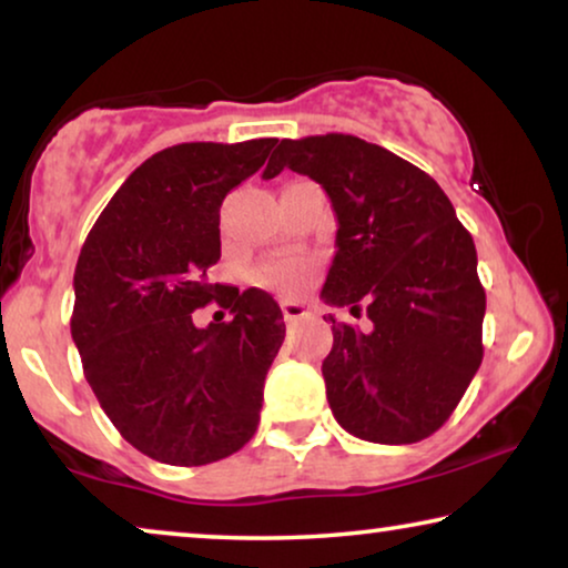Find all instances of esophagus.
Listing matches in <instances>:
<instances>
[{
  "mask_svg": "<svg viewBox=\"0 0 568 568\" xmlns=\"http://www.w3.org/2000/svg\"><path fill=\"white\" fill-rule=\"evenodd\" d=\"M282 313H284V321L286 323H297L302 317L307 315L305 305H300V302H292V300H284L282 302Z\"/></svg>",
  "mask_w": 568,
  "mask_h": 568,
  "instance_id": "34e87169",
  "label": "esophagus"
}]
</instances>
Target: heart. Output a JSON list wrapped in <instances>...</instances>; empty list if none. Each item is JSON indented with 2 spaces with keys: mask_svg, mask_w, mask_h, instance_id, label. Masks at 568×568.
Masks as SVG:
<instances>
[{
  "mask_svg": "<svg viewBox=\"0 0 568 568\" xmlns=\"http://www.w3.org/2000/svg\"><path fill=\"white\" fill-rule=\"evenodd\" d=\"M258 282L268 290L294 292L307 282V266L300 261H271L263 263L258 271Z\"/></svg>",
  "mask_w": 568,
  "mask_h": 568,
  "instance_id": "b5f03b06",
  "label": "heart"
}]
</instances>
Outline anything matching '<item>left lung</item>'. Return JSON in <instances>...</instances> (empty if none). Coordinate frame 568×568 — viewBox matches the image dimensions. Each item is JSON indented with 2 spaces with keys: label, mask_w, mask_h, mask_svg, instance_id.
Returning <instances> with one entry per match:
<instances>
[{
  "label": "left lung",
  "mask_w": 568,
  "mask_h": 568,
  "mask_svg": "<svg viewBox=\"0 0 568 568\" xmlns=\"http://www.w3.org/2000/svg\"><path fill=\"white\" fill-rule=\"evenodd\" d=\"M284 168L321 183L338 220L321 297L372 321L359 331L331 315L333 416L377 445L432 437L484 359L486 292L470 232L432 175L359 136L282 139L263 178Z\"/></svg>",
  "instance_id": "obj_1"
}]
</instances>
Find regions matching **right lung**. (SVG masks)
Returning a JSON list of instances; mask_svg holds the SVG:
<instances>
[{"instance_id":"1","label":"right lung","mask_w":568,"mask_h":568,"mask_svg":"<svg viewBox=\"0 0 568 568\" xmlns=\"http://www.w3.org/2000/svg\"><path fill=\"white\" fill-rule=\"evenodd\" d=\"M276 139L189 142L142 162L92 224L74 268L72 338L121 437L152 460L206 465L258 429L263 379L284 315L261 290L209 282L222 255L220 206ZM209 301L230 324L192 325Z\"/></svg>"}]
</instances>
